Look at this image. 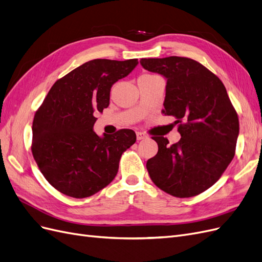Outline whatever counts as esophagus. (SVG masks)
Instances as JSON below:
<instances>
[{"label": "esophagus", "mask_w": 262, "mask_h": 262, "mask_svg": "<svg viewBox=\"0 0 262 262\" xmlns=\"http://www.w3.org/2000/svg\"><path fill=\"white\" fill-rule=\"evenodd\" d=\"M137 139H138V141H141V140H143V139H146V134H145V133H143V132H140V131H138V132H137Z\"/></svg>", "instance_id": "1"}]
</instances>
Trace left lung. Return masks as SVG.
I'll return each mask as SVG.
<instances>
[{
	"instance_id": "left-lung-1",
	"label": "left lung",
	"mask_w": 262,
	"mask_h": 262,
	"mask_svg": "<svg viewBox=\"0 0 262 262\" xmlns=\"http://www.w3.org/2000/svg\"><path fill=\"white\" fill-rule=\"evenodd\" d=\"M140 63L167 81L162 113L176 117V123L184 121L178 126V143L152 138L158 152L146 163L148 175L170 195L199 194L215 184L235 155L239 122L225 86L192 59H141Z\"/></svg>"
}]
</instances>
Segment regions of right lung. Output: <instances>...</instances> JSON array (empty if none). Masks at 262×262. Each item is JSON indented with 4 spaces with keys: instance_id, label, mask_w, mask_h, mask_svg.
<instances>
[{
    "instance_id": "add662e5",
    "label": "right lung",
    "mask_w": 262,
    "mask_h": 262,
    "mask_svg": "<svg viewBox=\"0 0 262 262\" xmlns=\"http://www.w3.org/2000/svg\"><path fill=\"white\" fill-rule=\"evenodd\" d=\"M95 59L55 82L33 122V155L45 178L63 194L83 199L100 191L118 172L119 161L136 143V132L97 136L95 113L109 106L110 90L138 66Z\"/></svg>"
}]
</instances>
